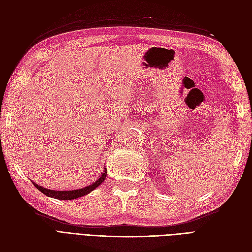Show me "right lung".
Segmentation results:
<instances>
[{
	"label": "right lung",
	"mask_w": 252,
	"mask_h": 252,
	"mask_svg": "<svg viewBox=\"0 0 252 252\" xmlns=\"http://www.w3.org/2000/svg\"><path fill=\"white\" fill-rule=\"evenodd\" d=\"M106 174H107V170H106V168L104 169V172L103 174L100 177V179H98L97 181H95L94 183H93V184L87 186V187H84V188H81V189H77V190H68V191H58V190H50V189H47V188H44L42 186H39L37 184H35V183H33L34 187H36L37 189L40 190V191L42 193H44L45 195L47 196H50V197H55V199H58V200H74V199H78V197L80 196H83V195H86L88 194L89 192L93 191V190H94L98 185H101L102 183L104 182L105 178H106Z\"/></svg>",
	"instance_id": "right-lung-1"
}]
</instances>
